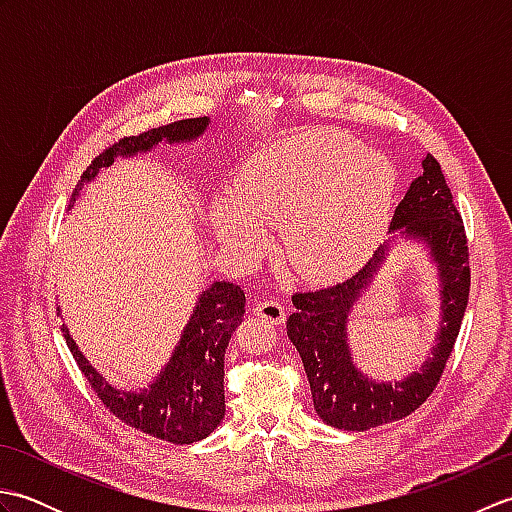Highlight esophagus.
Wrapping results in <instances>:
<instances>
[{
  "instance_id": "esophagus-1",
  "label": "esophagus",
  "mask_w": 512,
  "mask_h": 512,
  "mask_svg": "<svg viewBox=\"0 0 512 512\" xmlns=\"http://www.w3.org/2000/svg\"><path fill=\"white\" fill-rule=\"evenodd\" d=\"M255 314H257L259 319H264V321L273 323V325H281V323L286 321V310H284V306H281V303L275 301V299L259 301L257 306H255Z\"/></svg>"
}]
</instances>
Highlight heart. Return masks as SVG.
I'll return each instance as SVG.
<instances>
[{"label": "heart", "instance_id": "b5f03b06", "mask_svg": "<svg viewBox=\"0 0 512 512\" xmlns=\"http://www.w3.org/2000/svg\"><path fill=\"white\" fill-rule=\"evenodd\" d=\"M396 169L378 151L334 129H303L244 158L231 198L211 204L217 239L237 257L284 224L288 262L312 281H332L365 262L387 222Z\"/></svg>", "mask_w": 512, "mask_h": 512}]
</instances>
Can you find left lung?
Masks as SVG:
<instances>
[{"label":"left lung","instance_id":"1","mask_svg":"<svg viewBox=\"0 0 512 512\" xmlns=\"http://www.w3.org/2000/svg\"><path fill=\"white\" fill-rule=\"evenodd\" d=\"M389 233L394 237L380 244L374 257L350 279L292 295L297 310L286 321L288 339L297 347L310 380L314 411L325 424L343 431H367L402 420L431 396L453 352L469 303L471 268L464 224L440 162L431 154L422 160V173L396 206ZM398 236L427 247L439 270L441 330L432 356L418 373L394 384H378L355 367L346 323L353 303L371 285Z\"/></svg>","mask_w":512,"mask_h":512}]
</instances>
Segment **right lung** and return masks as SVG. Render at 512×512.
<instances>
[{
  "label": "right lung",
  "mask_w": 512,
  "mask_h": 512,
  "mask_svg": "<svg viewBox=\"0 0 512 512\" xmlns=\"http://www.w3.org/2000/svg\"><path fill=\"white\" fill-rule=\"evenodd\" d=\"M211 118H187L162 125L140 136H129L107 147L92 160L72 193L70 209L79 200L83 184L96 178L103 167L116 158L147 154L160 143H191L209 129ZM246 306L244 290L231 281H213L195 301L193 314L184 325L176 350L171 352L162 372L140 391L116 389L96 372L70 336L63 323V339L68 343L76 365L88 378L94 394L118 420L151 438L173 444H191L209 436L224 420V354L235 328L242 323Z\"/></svg>",
  "instance_id": "add662e5"
}]
</instances>
